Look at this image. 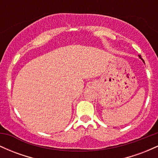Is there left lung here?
<instances>
[{"label":"left lung","mask_w":158,"mask_h":158,"mask_svg":"<svg viewBox=\"0 0 158 158\" xmlns=\"http://www.w3.org/2000/svg\"><path fill=\"white\" fill-rule=\"evenodd\" d=\"M139 59H141V60H142V61H143V63H145V62H144V61H143V59H142V58H141V56H139Z\"/></svg>","instance_id":"8db88e82"}]
</instances>
